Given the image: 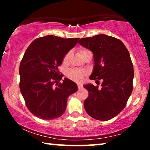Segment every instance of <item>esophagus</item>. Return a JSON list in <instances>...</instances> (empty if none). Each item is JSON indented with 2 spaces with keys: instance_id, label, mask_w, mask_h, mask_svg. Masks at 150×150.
<instances>
[{
  "instance_id": "esophagus-1",
  "label": "esophagus",
  "mask_w": 150,
  "mask_h": 150,
  "mask_svg": "<svg viewBox=\"0 0 150 150\" xmlns=\"http://www.w3.org/2000/svg\"><path fill=\"white\" fill-rule=\"evenodd\" d=\"M77 87H78V89H81L83 87L81 84H77Z\"/></svg>"
}]
</instances>
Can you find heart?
I'll return each mask as SVG.
<instances>
[{
    "label": "heart",
    "mask_w": 150,
    "mask_h": 150,
    "mask_svg": "<svg viewBox=\"0 0 150 150\" xmlns=\"http://www.w3.org/2000/svg\"><path fill=\"white\" fill-rule=\"evenodd\" d=\"M89 53H91V52L88 50L86 49V48H81V49L79 50V54L80 56H81L83 58H84L85 56H86V55H87L88 54H89ZM69 55H70V53H67V54L65 55L63 59V63H67L68 59H69ZM83 75H84L83 72L79 70H76V69L69 70V71L67 73V77L70 79L71 80L76 81V82H80V81L82 80Z\"/></svg>",
    "instance_id": "obj_1"
}]
</instances>
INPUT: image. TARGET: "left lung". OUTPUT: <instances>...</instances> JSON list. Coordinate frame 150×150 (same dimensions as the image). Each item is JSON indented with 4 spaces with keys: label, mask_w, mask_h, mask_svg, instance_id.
Listing matches in <instances>:
<instances>
[{
    "label": "left lung",
    "mask_w": 150,
    "mask_h": 150,
    "mask_svg": "<svg viewBox=\"0 0 150 150\" xmlns=\"http://www.w3.org/2000/svg\"><path fill=\"white\" fill-rule=\"evenodd\" d=\"M79 44L93 53L91 79L103 81L100 88L83 85L88 91L85 110L96 120H110L124 108L132 92L134 68L130 54L122 42L105 34L81 38Z\"/></svg>",
    "instance_id": "left-lung-1"
}]
</instances>
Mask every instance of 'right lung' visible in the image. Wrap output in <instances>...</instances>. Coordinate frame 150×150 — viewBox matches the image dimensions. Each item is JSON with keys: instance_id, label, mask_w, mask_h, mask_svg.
I'll use <instances>...</instances> for the list:
<instances>
[{"instance_id": "obj_1", "label": "right lung", "mask_w": 150, "mask_h": 150, "mask_svg": "<svg viewBox=\"0 0 150 150\" xmlns=\"http://www.w3.org/2000/svg\"><path fill=\"white\" fill-rule=\"evenodd\" d=\"M79 39L48 35L34 40L25 52L20 64V89L27 108L38 118L60 117L67 98L77 91L76 83L67 78L59 83L63 75L58 67Z\"/></svg>"}]
</instances>
